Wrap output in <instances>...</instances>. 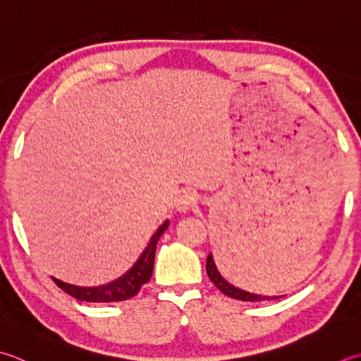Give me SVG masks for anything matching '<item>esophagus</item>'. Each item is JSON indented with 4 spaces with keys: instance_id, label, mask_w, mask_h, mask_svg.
I'll return each instance as SVG.
<instances>
[{
    "instance_id": "34e87169",
    "label": "esophagus",
    "mask_w": 361,
    "mask_h": 361,
    "mask_svg": "<svg viewBox=\"0 0 361 361\" xmlns=\"http://www.w3.org/2000/svg\"><path fill=\"white\" fill-rule=\"evenodd\" d=\"M197 202H199V195L192 192V190H188V192H183L178 197V200H176L175 207H176V209L181 211V213H185V211L194 208Z\"/></svg>"
}]
</instances>
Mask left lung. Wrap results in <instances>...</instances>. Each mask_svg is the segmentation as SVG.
Returning <instances> with one entry per match:
<instances>
[{"label":"left lung","instance_id":"1","mask_svg":"<svg viewBox=\"0 0 361 361\" xmlns=\"http://www.w3.org/2000/svg\"><path fill=\"white\" fill-rule=\"evenodd\" d=\"M207 274H208L209 280L213 281L219 291H222L225 295H228V298H231V299H238V300H244V302H261V300L279 299L277 295H272V298H269V295L253 294V293H249V291H244V289H241V288L233 286L230 281L225 280L221 275V272H219L217 266L214 263V258H213V255H211V253L207 258Z\"/></svg>","mask_w":361,"mask_h":361}]
</instances>
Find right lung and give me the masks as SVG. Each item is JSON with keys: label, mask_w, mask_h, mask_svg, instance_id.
Wrapping results in <instances>:
<instances>
[{"label": "right lung", "mask_w": 361, "mask_h": 361, "mask_svg": "<svg viewBox=\"0 0 361 361\" xmlns=\"http://www.w3.org/2000/svg\"><path fill=\"white\" fill-rule=\"evenodd\" d=\"M169 227V219L154 231V235L148 241L145 250L140 253L136 263H134L122 277L109 281L106 285L100 286H76L66 283L56 277H51L54 283L58 285L62 291L72 295L78 300L86 302H120L134 298L139 293V289L152 279L153 266H154V252H157V244L162 233Z\"/></svg>", "instance_id": "right-lung-1"}]
</instances>
